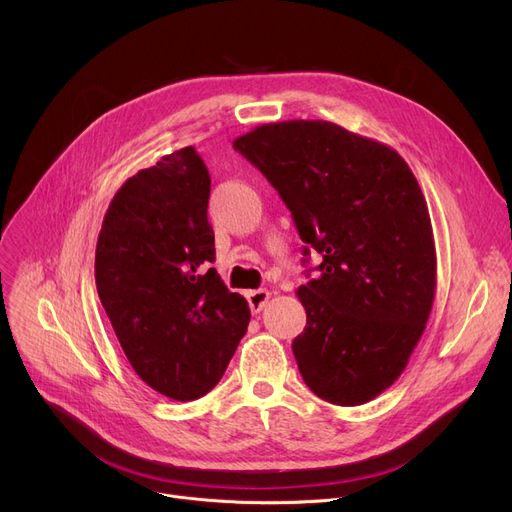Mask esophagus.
<instances>
[{
    "label": "esophagus",
    "mask_w": 512,
    "mask_h": 512,
    "mask_svg": "<svg viewBox=\"0 0 512 512\" xmlns=\"http://www.w3.org/2000/svg\"><path fill=\"white\" fill-rule=\"evenodd\" d=\"M247 301H249L251 311H253V313H259V311L265 307V303L270 301V290H265V288L251 290V292H247Z\"/></svg>",
    "instance_id": "obj_1"
}]
</instances>
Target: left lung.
<instances>
[{"label":"left lung","instance_id":"1","mask_svg":"<svg viewBox=\"0 0 512 512\" xmlns=\"http://www.w3.org/2000/svg\"><path fill=\"white\" fill-rule=\"evenodd\" d=\"M232 145L321 257L319 276L297 290L307 326L292 353L305 384L332 405H365L405 371L436 297L417 178L392 147L326 120L261 124Z\"/></svg>","mask_w":512,"mask_h":512}]
</instances>
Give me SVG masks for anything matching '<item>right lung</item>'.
Wrapping results in <instances>:
<instances>
[{
    "label": "right lung",
    "instance_id": "1",
    "mask_svg": "<svg viewBox=\"0 0 512 512\" xmlns=\"http://www.w3.org/2000/svg\"><path fill=\"white\" fill-rule=\"evenodd\" d=\"M211 178L193 147L128 178L105 211L95 249L99 301L122 351L155 392L205 396L245 336L251 311L215 267Z\"/></svg>",
    "mask_w": 512,
    "mask_h": 512
}]
</instances>
